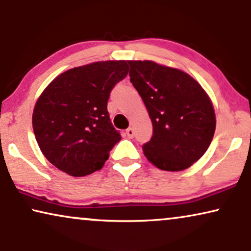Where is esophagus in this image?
I'll return each instance as SVG.
<instances>
[{
    "instance_id": "obj_1",
    "label": "esophagus",
    "mask_w": 251,
    "mask_h": 251,
    "mask_svg": "<svg viewBox=\"0 0 251 251\" xmlns=\"http://www.w3.org/2000/svg\"><path fill=\"white\" fill-rule=\"evenodd\" d=\"M126 135H127L129 139H132L133 136H134V129H133L132 127H128L127 129H126Z\"/></svg>"
}]
</instances>
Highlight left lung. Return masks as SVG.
<instances>
[{
	"label": "left lung",
	"mask_w": 251,
	"mask_h": 251,
	"mask_svg": "<svg viewBox=\"0 0 251 251\" xmlns=\"http://www.w3.org/2000/svg\"><path fill=\"white\" fill-rule=\"evenodd\" d=\"M129 76L148 110L152 136L142 146L156 168L182 171L204 155L216 129L212 103L201 85L178 69L128 61Z\"/></svg>",
	"instance_id": "left-lung-1"
}]
</instances>
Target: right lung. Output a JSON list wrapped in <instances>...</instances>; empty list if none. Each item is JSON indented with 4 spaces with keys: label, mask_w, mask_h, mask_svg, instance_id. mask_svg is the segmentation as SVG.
Segmentation results:
<instances>
[{
    "label": "right lung",
    "mask_w": 251,
    "mask_h": 251,
    "mask_svg": "<svg viewBox=\"0 0 251 251\" xmlns=\"http://www.w3.org/2000/svg\"><path fill=\"white\" fill-rule=\"evenodd\" d=\"M126 61L68 70L49 83L33 111L35 139L47 159L72 176L101 170L122 136L108 112L110 93L127 75Z\"/></svg>",
    "instance_id": "1"
}]
</instances>
